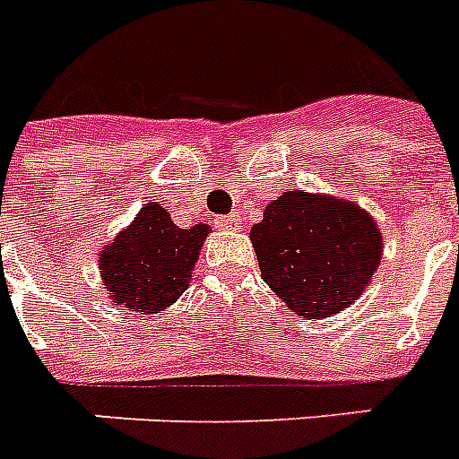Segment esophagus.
I'll return each mask as SVG.
<instances>
[{
	"instance_id": "34e87169",
	"label": "esophagus",
	"mask_w": 459,
	"mask_h": 459,
	"mask_svg": "<svg viewBox=\"0 0 459 459\" xmlns=\"http://www.w3.org/2000/svg\"><path fill=\"white\" fill-rule=\"evenodd\" d=\"M214 226L223 230H238L240 229V217L238 214H229V217H217L214 219Z\"/></svg>"
}]
</instances>
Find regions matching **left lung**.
I'll return each mask as SVG.
<instances>
[{
    "mask_svg": "<svg viewBox=\"0 0 459 459\" xmlns=\"http://www.w3.org/2000/svg\"><path fill=\"white\" fill-rule=\"evenodd\" d=\"M249 240L268 288L307 320L344 311L382 259L375 219L351 200L320 193H282L252 226Z\"/></svg>",
    "mask_w": 459,
    "mask_h": 459,
    "instance_id": "obj_1",
    "label": "left lung"
}]
</instances>
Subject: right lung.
<instances>
[{"mask_svg":"<svg viewBox=\"0 0 459 459\" xmlns=\"http://www.w3.org/2000/svg\"><path fill=\"white\" fill-rule=\"evenodd\" d=\"M207 233V223L178 229L165 207L148 203L132 226L100 249L99 266L106 292L125 311H165L188 288Z\"/></svg>","mask_w":459,"mask_h":459,"instance_id":"1","label":"right lung"}]
</instances>
